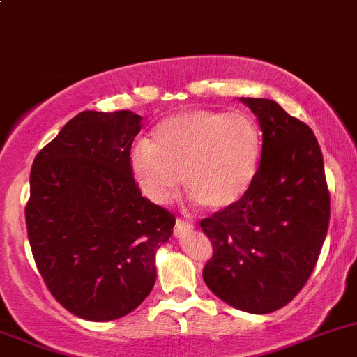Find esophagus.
Segmentation results:
<instances>
[{
  "instance_id": "1",
  "label": "esophagus",
  "mask_w": 357,
  "mask_h": 357,
  "mask_svg": "<svg viewBox=\"0 0 357 357\" xmlns=\"http://www.w3.org/2000/svg\"><path fill=\"white\" fill-rule=\"evenodd\" d=\"M190 229H193V222L185 221V219H178V221H176V226H174V235L181 236V235H185L186 231H190Z\"/></svg>"
}]
</instances>
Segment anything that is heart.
I'll list each match as a JSON object with an SVG mask.
<instances>
[{"label":"heart","instance_id":"heart-1","mask_svg":"<svg viewBox=\"0 0 357 357\" xmlns=\"http://www.w3.org/2000/svg\"><path fill=\"white\" fill-rule=\"evenodd\" d=\"M261 153V131L248 115L190 110L158 122L152 143H136L131 171L143 195L158 205L174 199L183 176L193 199L221 211L250 190Z\"/></svg>","mask_w":357,"mask_h":357}]
</instances>
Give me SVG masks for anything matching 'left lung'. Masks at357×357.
Masks as SVG:
<instances>
[{
  "instance_id": "obj_1",
  "label": "left lung",
  "mask_w": 357,
  "mask_h": 357,
  "mask_svg": "<svg viewBox=\"0 0 357 357\" xmlns=\"http://www.w3.org/2000/svg\"><path fill=\"white\" fill-rule=\"evenodd\" d=\"M240 100L261 126V164L242 200L200 221L212 243L202 276L226 304L268 314L311 276L328 231L330 192L311 128L273 100Z\"/></svg>"
}]
</instances>
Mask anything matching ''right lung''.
Returning <instances> with one entry per match:
<instances>
[{
  "label": "right lung",
  "mask_w": 357,
  "mask_h": 357,
  "mask_svg": "<svg viewBox=\"0 0 357 357\" xmlns=\"http://www.w3.org/2000/svg\"><path fill=\"white\" fill-rule=\"evenodd\" d=\"M142 115L84 110L34 158L29 243L53 297L72 314L110 321L155 285V254L176 218L142 195L131 145Z\"/></svg>",
  "instance_id": "add662e5"
}]
</instances>
